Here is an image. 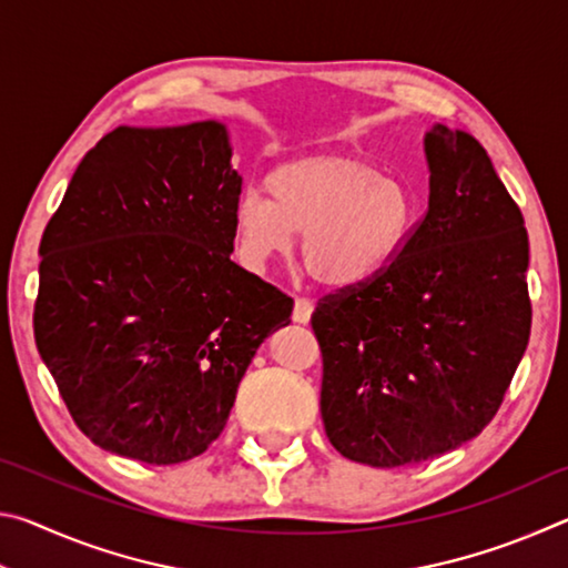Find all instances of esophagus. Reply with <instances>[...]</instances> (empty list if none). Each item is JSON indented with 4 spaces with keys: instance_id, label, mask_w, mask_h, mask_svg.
<instances>
[{
    "instance_id": "1",
    "label": "esophagus",
    "mask_w": 568,
    "mask_h": 568,
    "mask_svg": "<svg viewBox=\"0 0 568 568\" xmlns=\"http://www.w3.org/2000/svg\"><path fill=\"white\" fill-rule=\"evenodd\" d=\"M313 315V303L307 301V297H295V305H293V323L297 325H305L311 321Z\"/></svg>"
}]
</instances>
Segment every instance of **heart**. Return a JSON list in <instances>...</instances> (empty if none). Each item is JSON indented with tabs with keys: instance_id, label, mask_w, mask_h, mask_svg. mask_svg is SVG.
<instances>
[{
	"instance_id": "b5f03b06",
	"label": "heart",
	"mask_w": 568,
	"mask_h": 568,
	"mask_svg": "<svg viewBox=\"0 0 568 568\" xmlns=\"http://www.w3.org/2000/svg\"><path fill=\"white\" fill-rule=\"evenodd\" d=\"M265 190L267 197L243 192L233 207L240 261L263 271L301 233L305 271L335 291L386 273L416 220V197L406 182L353 155L287 160L271 170Z\"/></svg>"
}]
</instances>
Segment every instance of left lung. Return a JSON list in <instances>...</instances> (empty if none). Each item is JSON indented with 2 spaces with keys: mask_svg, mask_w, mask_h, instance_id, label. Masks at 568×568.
<instances>
[{
  "mask_svg": "<svg viewBox=\"0 0 568 568\" xmlns=\"http://www.w3.org/2000/svg\"><path fill=\"white\" fill-rule=\"evenodd\" d=\"M428 210L376 281L313 313L321 416L341 456L396 468L450 454L501 406L531 331L524 215L488 152L423 134Z\"/></svg>",
  "mask_w": 568,
  "mask_h": 568,
  "instance_id": "8db88e82",
  "label": "left lung"
}]
</instances>
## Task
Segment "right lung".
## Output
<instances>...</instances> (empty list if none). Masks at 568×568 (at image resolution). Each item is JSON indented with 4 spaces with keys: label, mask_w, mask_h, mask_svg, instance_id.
I'll list each match as a JSON object with an SVG mask.
<instances>
[{
    "label": "right lung",
    "mask_w": 568,
    "mask_h": 568,
    "mask_svg": "<svg viewBox=\"0 0 568 568\" xmlns=\"http://www.w3.org/2000/svg\"><path fill=\"white\" fill-rule=\"evenodd\" d=\"M243 178L227 124L122 128L77 165L40 243L34 341L84 436L182 464L223 434L293 301L230 261Z\"/></svg>",
    "instance_id": "right-lung-1"
}]
</instances>
